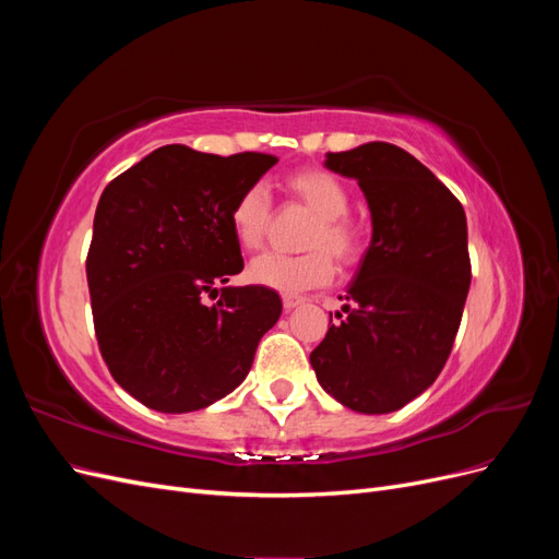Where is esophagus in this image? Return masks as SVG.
<instances>
[{
	"instance_id": "34e87169",
	"label": "esophagus",
	"mask_w": 559,
	"mask_h": 559,
	"mask_svg": "<svg viewBox=\"0 0 559 559\" xmlns=\"http://www.w3.org/2000/svg\"><path fill=\"white\" fill-rule=\"evenodd\" d=\"M306 300L302 296H296V294H284L282 296V302H284V310H292V308H296V306H300V302Z\"/></svg>"
}]
</instances>
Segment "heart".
<instances>
[{
    "mask_svg": "<svg viewBox=\"0 0 559 559\" xmlns=\"http://www.w3.org/2000/svg\"><path fill=\"white\" fill-rule=\"evenodd\" d=\"M282 191L292 200L306 205L314 222L302 235V247L308 251L294 253H263L249 265V277L277 292H306L326 284L335 263L341 267H354L366 251L361 228L347 216L349 193L345 183L324 167H298L282 179ZM273 214V202L261 183H251L233 200L228 210V224L233 240L242 251H257L265 242V233Z\"/></svg>",
    "mask_w": 559,
    "mask_h": 559,
    "instance_id": "b5f03b06",
    "label": "heart"
}]
</instances>
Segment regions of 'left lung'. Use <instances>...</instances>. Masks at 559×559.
I'll return each instance as SVG.
<instances>
[{
    "instance_id": "obj_1",
    "label": "left lung",
    "mask_w": 559,
    "mask_h": 559,
    "mask_svg": "<svg viewBox=\"0 0 559 559\" xmlns=\"http://www.w3.org/2000/svg\"><path fill=\"white\" fill-rule=\"evenodd\" d=\"M326 167L359 181L373 240L347 289L341 324L310 364L349 411L403 408L441 373L471 284L466 216L443 181L408 151L368 142L329 154Z\"/></svg>"
}]
</instances>
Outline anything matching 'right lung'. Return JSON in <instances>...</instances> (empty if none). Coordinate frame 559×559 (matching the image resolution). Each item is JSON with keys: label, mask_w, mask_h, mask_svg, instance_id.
Here are the masks:
<instances>
[{"label": "right lung", "mask_w": 559, "mask_h": 559, "mask_svg": "<svg viewBox=\"0 0 559 559\" xmlns=\"http://www.w3.org/2000/svg\"><path fill=\"white\" fill-rule=\"evenodd\" d=\"M275 163L167 144L99 198L86 259L97 347L146 408L191 413L230 394L280 319L277 292L226 286L245 267L228 210Z\"/></svg>", "instance_id": "right-lung-1"}]
</instances>
